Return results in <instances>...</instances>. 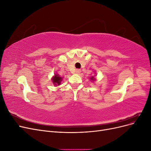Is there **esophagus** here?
I'll list each match as a JSON object with an SVG mask.
<instances>
[{
    "label": "esophagus",
    "instance_id": "esophagus-1",
    "mask_svg": "<svg viewBox=\"0 0 151 151\" xmlns=\"http://www.w3.org/2000/svg\"><path fill=\"white\" fill-rule=\"evenodd\" d=\"M81 72V70H80V69H76V74H79Z\"/></svg>",
    "mask_w": 151,
    "mask_h": 151
}]
</instances>
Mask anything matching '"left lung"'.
<instances>
[{
  "label": "left lung",
  "instance_id": "8db88e82",
  "mask_svg": "<svg viewBox=\"0 0 151 151\" xmlns=\"http://www.w3.org/2000/svg\"><path fill=\"white\" fill-rule=\"evenodd\" d=\"M94 76H91V77H89V79H90V81H93V82H94V81H95L96 80V79L95 78V76H96L97 75L96 74V73L95 72H94Z\"/></svg>",
  "mask_w": 151,
  "mask_h": 151
}]
</instances>
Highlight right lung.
I'll use <instances>...</instances> for the list:
<instances>
[{
    "label": "right lung",
    "mask_w": 151,
    "mask_h": 151,
    "mask_svg": "<svg viewBox=\"0 0 151 151\" xmlns=\"http://www.w3.org/2000/svg\"><path fill=\"white\" fill-rule=\"evenodd\" d=\"M62 80H63V77H60L58 74H55L54 76L52 77V83L54 84V86H60Z\"/></svg>",
    "instance_id": "obj_1"
}]
</instances>
